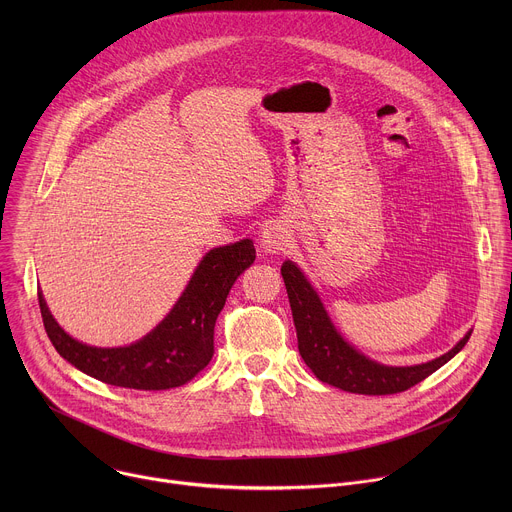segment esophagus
<instances>
[{
	"mask_svg": "<svg viewBox=\"0 0 512 512\" xmlns=\"http://www.w3.org/2000/svg\"><path fill=\"white\" fill-rule=\"evenodd\" d=\"M291 245V233L281 223H269L261 233V247L267 253H281Z\"/></svg>",
	"mask_w": 512,
	"mask_h": 512,
	"instance_id": "esophagus-1",
	"label": "esophagus"
}]
</instances>
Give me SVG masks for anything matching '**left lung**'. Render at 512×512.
I'll return each mask as SVG.
<instances>
[{"label": "left lung", "instance_id": "left-lung-1", "mask_svg": "<svg viewBox=\"0 0 512 512\" xmlns=\"http://www.w3.org/2000/svg\"><path fill=\"white\" fill-rule=\"evenodd\" d=\"M281 275L298 332V348L312 373L332 387L358 395H393L411 389L454 358L470 340L468 332L450 352L413 367H387L350 346L330 322L316 289L300 267L283 261Z\"/></svg>", "mask_w": 512, "mask_h": 512}]
</instances>
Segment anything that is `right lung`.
Segmentation results:
<instances>
[{
  "instance_id": "add662e5",
  "label": "right lung",
  "mask_w": 512,
  "mask_h": 512,
  "mask_svg": "<svg viewBox=\"0 0 512 512\" xmlns=\"http://www.w3.org/2000/svg\"><path fill=\"white\" fill-rule=\"evenodd\" d=\"M253 261L255 247L249 239L208 251L172 312L129 346L97 348L68 336L38 291L42 322L58 354L97 381L137 391L182 387L210 362L216 318L233 283Z\"/></svg>"
}]
</instances>
